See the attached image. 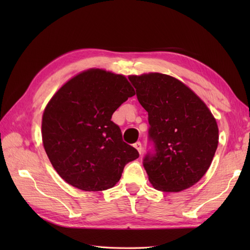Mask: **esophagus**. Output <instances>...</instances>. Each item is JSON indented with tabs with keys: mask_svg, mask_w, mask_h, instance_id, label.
<instances>
[{
	"mask_svg": "<svg viewBox=\"0 0 250 250\" xmlns=\"http://www.w3.org/2000/svg\"><path fill=\"white\" fill-rule=\"evenodd\" d=\"M134 147L136 148L137 151L140 152V155H142V151H143V145H142V143H141V142H136L135 144H134Z\"/></svg>",
	"mask_w": 250,
	"mask_h": 250,
	"instance_id": "esophagus-1",
	"label": "esophagus"
}]
</instances>
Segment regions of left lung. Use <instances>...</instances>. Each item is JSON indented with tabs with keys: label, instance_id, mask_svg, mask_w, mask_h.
<instances>
[{
	"label": "left lung",
	"instance_id": "1",
	"mask_svg": "<svg viewBox=\"0 0 250 250\" xmlns=\"http://www.w3.org/2000/svg\"><path fill=\"white\" fill-rule=\"evenodd\" d=\"M148 113L152 145L143 166L157 190L177 192L204 176L218 146V126L205 103L186 84L160 73L130 76Z\"/></svg>",
	"mask_w": 250,
	"mask_h": 250
}]
</instances>
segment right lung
<instances>
[{"mask_svg":"<svg viewBox=\"0 0 250 250\" xmlns=\"http://www.w3.org/2000/svg\"><path fill=\"white\" fill-rule=\"evenodd\" d=\"M133 95L125 76L95 68L78 74L52 97L42 136L52 167L67 184L83 191L111 188L125 164L140 157L111 121L114 111Z\"/></svg>","mask_w":250,"mask_h":250,"instance_id":"1","label":"right lung"}]
</instances>
